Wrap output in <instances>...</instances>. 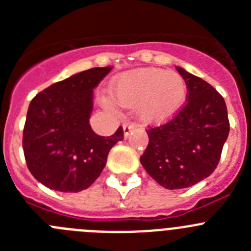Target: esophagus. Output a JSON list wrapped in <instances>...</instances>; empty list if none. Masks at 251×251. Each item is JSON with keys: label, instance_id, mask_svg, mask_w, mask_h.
<instances>
[{"label": "esophagus", "instance_id": "34e87169", "mask_svg": "<svg viewBox=\"0 0 251 251\" xmlns=\"http://www.w3.org/2000/svg\"><path fill=\"white\" fill-rule=\"evenodd\" d=\"M133 129H134V126H133V124H129V123L123 124V133H124V137L127 138V137L129 136V133L132 132Z\"/></svg>", "mask_w": 251, "mask_h": 251}]
</instances>
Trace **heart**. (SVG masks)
I'll use <instances>...</instances> for the list:
<instances>
[{"label":"heart","instance_id":"obj_1","mask_svg":"<svg viewBox=\"0 0 251 251\" xmlns=\"http://www.w3.org/2000/svg\"><path fill=\"white\" fill-rule=\"evenodd\" d=\"M110 93L119 105H136V113L142 122L161 124L181 110L187 99V84L176 72L143 68L115 77ZM105 105L112 103L105 100Z\"/></svg>","mask_w":251,"mask_h":251}]
</instances>
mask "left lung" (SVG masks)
Segmentation results:
<instances>
[{
	"instance_id": "1",
	"label": "left lung",
	"mask_w": 251,
	"mask_h": 251,
	"mask_svg": "<svg viewBox=\"0 0 251 251\" xmlns=\"http://www.w3.org/2000/svg\"><path fill=\"white\" fill-rule=\"evenodd\" d=\"M187 84V103L168 123L147 130L141 163L168 190L191 187L212 174L230 130L224 98L203 79L177 66Z\"/></svg>"
}]
</instances>
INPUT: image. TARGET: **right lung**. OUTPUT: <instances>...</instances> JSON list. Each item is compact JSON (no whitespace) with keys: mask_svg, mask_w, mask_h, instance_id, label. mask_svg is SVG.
Segmentation results:
<instances>
[{"mask_svg":"<svg viewBox=\"0 0 251 251\" xmlns=\"http://www.w3.org/2000/svg\"><path fill=\"white\" fill-rule=\"evenodd\" d=\"M112 66L93 68L40 92L28 105L22 147L31 175L46 187L79 192L105 167L108 153L123 139L119 127L110 137L93 132V90Z\"/></svg>","mask_w":251,"mask_h":251,"instance_id":"obj_1","label":"right lung"}]
</instances>
